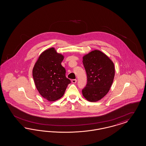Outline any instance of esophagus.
<instances>
[{"mask_svg":"<svg viewBox=\"0 0 146 146\" xmlns=\"http://www.w3.org/2000/svg\"><path fill=\"white\" fill-rule=\"evenodd\" d=\"M76 81H77V80H76V79H73V80H72V82L73 83V84H76Z\"/></svg>","mask_w":146,"mask_h":146,"instance_id":"esophagus-1","label":"esophagus"}]
</instances>
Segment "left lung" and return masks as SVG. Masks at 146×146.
I'll return each instance as SVG.
<instances>
[{
  "label": "left lung",
  "mask_w": 146,
  "mask_h": 146,
  "mask_svg": "<svg viewBox=\"0 0 146 146\" xmlns=\"http://www.w3.org/2000/svg\"><path fill=\"white\" fill-rule=\"evenodd\" d=\"M87 83L82 90L86 100L96 102L104 98L110 91L115 76L114 63L108 56L94 50L83 56Z\"/></svg>",
  "instance_id": "8db88e82"
}]
</instances>
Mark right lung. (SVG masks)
Masks as SVG:
<instances>
[{
    "instance_id": "right-lung-1",
    "label": "right lung",
    "mask_w": 146,
    "mask_h": 146,
    "mask_svg": "<svg viewBox=\"0 0 146 146\" xmlns=\"http://www.w3.org/2000/svg\"><path fill=\"white\" fill-rule=\"evenodd\" d=\"M64 56L52 47L40 54L32 70L37 90L47 100L54 101L65 93L70 80L66 77L65 68L61 63Z\"/></svg>"
}]
</instances>
